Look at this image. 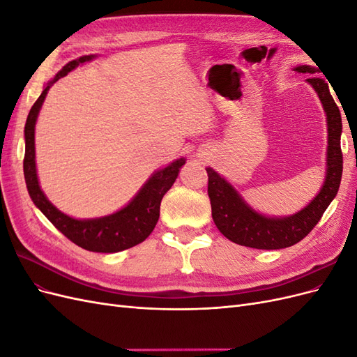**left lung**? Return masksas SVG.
<instances>
[{"label":"left lung","instance_id":"8db88e82","mask_svg":"<svg viewBox=\"0 0 357 357\" xmlns=\"http://www.w3.org/2000/svg\"><path fill=\"white\" fill-rule=\"evenodd\" d=\"M299 73L317 71L311 66H298ZM319 95L328 123V150L326 176L320 192L304 208L284 218H271L256 211L245 202L231 183L213 168H205L208 174V197L211 202V215L218 229L235 244L277 250L299 243L319 223L332 199L337 197L342 176L341 132L342 122L338 105L335 104L328 82L319 77L307 79Z\"/></svg>","mask_w":357,"mask_h":357}]
</instances>
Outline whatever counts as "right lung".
I'll list each match as a JSON object with an SVG mask.
<instances>
[{"instance_id":"right-lung-1","label":"right lung","mask_w":357,"mask_h":357,"mask_svg":"<svg viewBox=\"0 0 357 357\" xmlns=\"http://www.w3.org/2000/svg\"><path fill=\"white\" fill-rule=\"evenodd\" d=\"M95 55L80 56L68 62L55 77L49 80L43 89L38 100L29 110L25 123V158L24 174L28 193L37 205V208L46 215L58 231H61L70 241L77 244L84 250L96 253H117L143 243L152 234L159 219L160 201L165 193L174 185L180 168L186 164L185 158L176 159L165 168L155 171L144 185L137 192V195L129 201L123 208L113 214L102 215L95 219H74L71 215L62 213L53 205L45 192L41 190L37 167H36V123L45 102L49 89L59 79L77 68L84 62H89Z\"/></svg>"}]
</instances>
